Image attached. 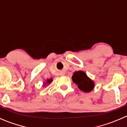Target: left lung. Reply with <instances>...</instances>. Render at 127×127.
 <instances>
[{"mask_svg": "<svg viewBox=\"0 0 127 127\" xmlns=\"http://www.w3.org/2000/svg\"><path fill=\"white\" fill-rule=\"evenodd\" d=\"M72 79L77 85L78 88L85 93L91 92L95 87L94 82L90 79L84 71H75L73 74Z\"/></svg>", "mask_w": 127, "mask_h": 127, "instance_id": "left-lung-1", "label": "left lung"}]
</instances>
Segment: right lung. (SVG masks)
Instances as JSON below:
<instances>
[{"label":"right lung","instance_id":"1","mask_svg":"<svg viewBox=\"0 0 127 127\" xmlns=\"http://www.w3.org/2000/svg\"><path fill=\"white\" fill-rule=\"evenodd\" d=\"M52 80H53V79H47V81H46V84H50L51 82H52ZM43 85H45V83H44V84H43Z\"/></svg>","mask_w":127,"mask_h":127}]
</instances>
